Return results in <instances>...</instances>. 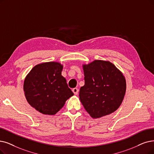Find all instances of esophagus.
Returning a JSON list of instances; mask_svg holds the SVG:
<instances>
[{
    "mask_svg": "<svg viewBox=\"0 0 154 154\" xmlns=\"http://www.w3.org/2000/svg\"><path fill=\"white\" fill-rule=\"evenodd\" d=\"M72 90V92H73V93L75 94V95H78V92H79V90H78L77 88H73Z\"/></svg>",
    "mask_w": 154,
    "mask_h": 154,
    "instance_id": "esophagus-1",
    "label": "esophagus"
}]
</instances>
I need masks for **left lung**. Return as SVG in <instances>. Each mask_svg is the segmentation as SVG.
<instances>
[{
  "label": "left lung",
  "mask_w": 154,
  "mask_h": 154,
  "mask_svg": "<svg viewBox=\"0 0 154 154\" xmlns=\"http://www.w3.org/2000/svg\"><path fill=\"white\" fill-rule=\"evenodd\" d=\"M85 85L79 90V99L93 118L114 112L123 100L126 79L121 71L109 61L95 60L83 64Z\"/></svg>",
  "instance_id": "1"
}]
</instances>
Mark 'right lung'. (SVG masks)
<instances>
[{"mask_svg":"<svg viewBox=\"0 0 154 154\" xmlns=\"http://www.w3.org/2000/svg\"><path fill=\"white\" fill-rule=\"evenodd\" d=\"M63 66L47 62L34 66L24 81V95L29 105L43 114L54 115L74 95L61 75Z\"/></svg>","mask_w":154,"mask_h":154,"instance_id":"add662e5","label":"right lung"}]
</instances>
